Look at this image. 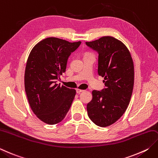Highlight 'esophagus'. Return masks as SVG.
Here are the masks:
<instances>
[{
  "label": "esophagus",
  "instance_id": "obj_1",
  "mask_svg": "<svg viewBox=\"0 0 158 158\" xmlns=\"http://www.w3.org/2000/svg\"><path fill=\"white\" fill-rule=\"evenodd\" d=\"M83 91H84V90H83V89H76V92H77V94L81 93V92H83Z\"/></svg>",
  "mask_w": 158,
  "mask_h": 158
}]
</instances>
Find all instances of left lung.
Here are the masks:
<instances>
[{
  "mask_svg": "<svg viewBox=\"0 0 158 158\" xmlns=\"http://www.w3.org/2000/svg\"><path fill=\"white\" fill-rule=\"evenodd\" d=\"M85 44L98 52V74L104 77L105 83L101 91H92L88 114L95 125L104 127L116 122L128 107L134 88V63L127 46L113 37Z\"/></svg>",
  "mask_w": 158,
  "mask_h": 158,
  "instance_id": "obj_1",
  "label": "left lung"
}]
</instances>
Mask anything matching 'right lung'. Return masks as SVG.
I'll return each mask as SVG.
<instances>
[{
    "label": "right lung",
    "mask_w": 158,
    "mask_h": 158,
    "mask_svg": "<svg viewBox=\"0 0 158 158\" xmlns=\"http://www.w3.org/2000/svg\"><path fill=\"white\" fill-rule=\"evenodd\" d=\"M81 43L47 38L34 46L28 57L24 73L27 97L33 113L46 124L64 120L75 98V89L56 82L66 71L70 55Z\"/></svg>",
    "instance_id": "obj_1"
}]
</instances>
